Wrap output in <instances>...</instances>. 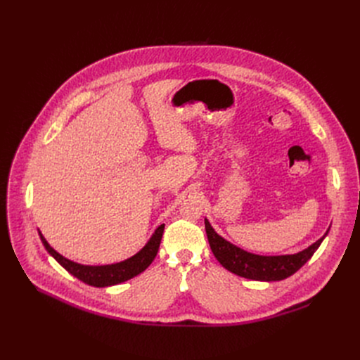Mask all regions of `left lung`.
Returning <instances> with one entry per match:
<instances>
[{
    "label": "left lung",
    "instance_id": "8db88e82",
    "mask_svg": "<svg viewBox=\"0 0 360 360\" xmlns=\"http://www.w3.org/2000/svg\"><path fill=\"white\" fill-rule=\"evenodd\" d=\"M204 223L210 248L221 266L226 270L235 273L236 276L258 281H277L295 274L314 255L321 242H323V239L328 233L327 231V233L323 238H319L315 243L311 245V247L297 254L267 257L255 255L235 247L233 243L228 242L216 233L209 220L205 219Z\"/></svg>",
    "mask_w": 360,
    "mask_h": 360
}]
</instances>
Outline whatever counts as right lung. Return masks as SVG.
<instances>
[{
  "mask_svg": "<svg viewBox=\"0 0 360 360\" xmlns=\"http://www.w3.org/2000/svg\"><path fill=\"white\" fill-rule=\"evenodd\" d=\"M163 229H165V224H160L155 231L153 236H151L150 240L146 243V247L140 252H137L134 257L117 264H110V266H83V264L70 261L61 254L56 252L46 242V239L42 236L41 232H39V236L46 251L56 261H58L70 274L84 281L86 285H90L94 288H106V286L118 285V283L136 277L150 266L151 261H153L155 257L158 255Z\"/></svg>",
  "mask_w": 360,
  "mask_h": 360,
  "instance_id": "add662e5",
  "label": "right lung"
}]
</instances>
